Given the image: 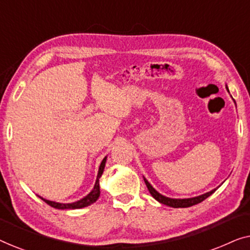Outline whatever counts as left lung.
Segmentation results:
<instances>
[{
  "instance_id": "left-lung-1",
  "label": "left lung",
  "mask_w": 250,
  "mask_h": 250,
  "mask_svg": "<svg viewBox=\"0 0 250 250\" xmlns=\"http://www.w3.org/2000/svg\"><path fill=\"white\" fill-rule=\"evenodd\" d=\"M227 90L229 92L228 86H227ZM143 180H145V183H146V188H148L150 194H151V196L155 198L157 201H159L160 204H164V205H166V206H169L173 208H186V207L193 206V205H197V204L201 203V201H204L206 198L209 197L210 194H213L215 191L217 190V188H216V189L211 190V191H209V192H206V193L201 194V196L193 197V198H186V199H173V198L163 196V194H160L158 191H156L155 189H153L152 186L148 182V180H146V177H143Z\"/></svg>"
}]
</instances>
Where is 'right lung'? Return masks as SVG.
Wrapping results in <instances>:
<instances>
[{"instance_id":"add662e5","label":"right lung","mask_w":250,"mask_h":250,"mask_svg":"<svg viewBox=\"0 0 250 250\" xmlns=\"http://www.w3.org/2000/svg\"><path fill=\"white\" fill-rule=\"evenodd\" d=\"M105 162H107V157H104V160H102L100 164V167H99V172H98V176H97V181H95L94 188L92 189L91 192L88 193L86 197L82 198L81 200L75 201V203H71V204H61V203H56V201L46 200L42 197H40V198H42V200L45 201L47 205H50V206L53 208H57V209H77V208H83V207L90 206L91 204L95 203V201L98 200L99 196H100V184H99V179H100L102 173H104Z\"/></svg>"}]
</instances>
